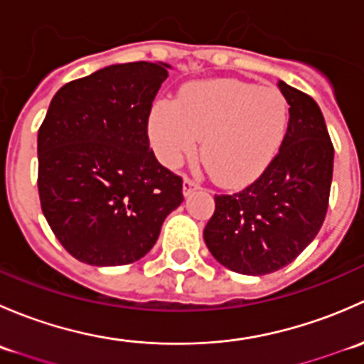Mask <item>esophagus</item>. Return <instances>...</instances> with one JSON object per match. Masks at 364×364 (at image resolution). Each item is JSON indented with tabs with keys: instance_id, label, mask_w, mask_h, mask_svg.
Wrapping results in <instances>:
<instances>
[{
	"instance_id": "1",
	"label": "esophagus",
	"mask_w": 364,
	"mask_h": 364,
	"mask_svg": "<svg viewBox=\"0 0 364 364\" xmlns=\"http://www.w3.org/2000/svg\"><path fill=\"white\" fill-rule=\"evenodd\" d=\"M199 188V185H197L196 181H193V179H190V178H185V181H183V196H190V193L193 192V190H197Z\"/></svg>"
}]
</instances>
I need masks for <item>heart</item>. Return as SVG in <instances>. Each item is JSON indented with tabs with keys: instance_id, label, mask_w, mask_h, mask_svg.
<instances>
[{
	"instance_id": "obj_1",
	"label": "heart",
	"mask_w": 364,
	"mask_h": 364,
	"mask_svg": "<svg viewBox=\"0 0 364 364\" xmlns=\"http://www.w3.org/2000/svg\"><path fill=\"white\" fill-rule=\"evenodd\" d=\"M291 109L278 87L240 79L186 84L176 102L159 100L148 116L156 159L176 168L200 155L213 179L227 188L255 181L277 159L285 141Z\"/></svg>"
}]
</instances>
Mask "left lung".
Instances as JSON below:
<instances>
[{
  "label": "left lung",
  "mask_w": 364,
  "mask_h": 364,
  "mask_svg": "<svg viewBox=\"0 0 364 364\" xmlns=\"http://www.w3.org/2000/svg\"><path fill=\"white\" fill-rule=\"evenodd\" d=\"M291 105L285 141L259 179L232 196H215L204 229L211 255L241 274L273 273L314 241L326 218L333 149L321 107L303 91L278 82Z\"/></svg>",
  "instance_id": "1"
}]
</instances>
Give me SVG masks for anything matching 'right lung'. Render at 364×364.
Segmentation results:
<instances>
[{
    "mask_svg": "<svg viewBox=\"0 0 364 364\" xmlns=\"http://www.w3.org/2000/svg\"><path fill=\"white\" fill-rule=\"evenodd\" d=\"M167 63L111 65L65 84L38 130L43 216L91 266L142 259L183 203V179L149 149L148 116Z\"/></svg>",
    "mask_w": 364,
    "mask_h": 364,
    "instance_id": "right-lung-1",
    "label": "right lung"
}]
</instances>
